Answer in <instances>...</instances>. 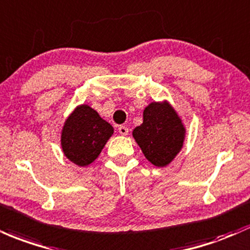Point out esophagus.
<instances>
[{
	"label": "esophagus",
	"mask_w": 250,
	"mask_h": 250,
	"mask_svg": "<svg viewBox=\"0 0 250 250\" xmlns=\"http://www.w3.org/2000/svg\"><path fill=\"white\" fill-rule=\"evenodd\" d=\"M119 133L121 135H127L128 134V128L125 125H120L119 127Z\"/></svg>",
	"instance_id": "34e87169"
}]
</instances>
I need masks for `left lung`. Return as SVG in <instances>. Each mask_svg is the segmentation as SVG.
Wrapping results in <instances>:
<instances>
[{
  "label": "left lung",
  "mask_w": 250,
  "mask_h": 250,
  "mask_svg": "<svg viewBox=\"0 0 250 250\" xmlns=\"http://www.w3.org/2000/svg\"><path fill=\"white\" fill-rule=\"evenodd\" d=\"M133 136L148 161L165 167L182 149L185 128L168 104L153 102L144 110V122Z\"/></svg>",
  "instance_id": "obj_1"
}]
</instances>
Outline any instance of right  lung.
I'll list each match as a JSON object with an SVG mask.
<instances>
[{
	"label": "right lung",
	"mask_w": 250,
	"mask_h": 250,
	"mask_svg": "<svg viewBox=\"0 0 250 250\" xmlns=\"http://www.w3.org/2000/svg\"><path fill=\"white\" fill-rule=\"evenodd\" d=\"M112 133L110 123L83 104L65 122L62 131V152L76 165L87 166L97 159Z\"/></svg>",
	"instance_id": "add662e5"
}]
</instances>
